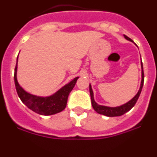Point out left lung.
Listing matches in <instances>:
<instances>
[{"mask_svg": "<svg viewBox=\"0 0 157 157\" xmlns=\"http://www.w3.org/2000/svg\"><path fill=\"white\" fill-rule=\"evenodd\" d=\"M124 37H125L127 40H128V41H131V42H134V41L130 39V38H129L127 36L124 35ZM141 85H140V88L139 90H138V93H137V94L134 96L132 99L130 100L129 101H127V103L123 104V105H120V106L109 107V106H105V105H98V104L95 101V100H94V92H93L92 86H91V84H90V97H91V103H92V106L93 108H94V110L98 112V113H99V114L104 115V116H109V117H114V116H122V115L125 114L126 112H129L130 109H132L133 107L134 106V105L136 104V102H137V101H138L140 94H141L142 87H143L144 71H143V64H142V63H141Z\"/></svg>", "mask_w": 157, "mask_h": 157, "instance_id": "obj_1", "label": "left lung"}]
</instances>
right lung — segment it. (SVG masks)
<instances>
[{
    "mask_svg": "<svg viewBox=\"0 0 157 157\" xmlns=\"http://www.w3.org/2000/svg\"><path fill=\"white\" fill-rule=\"evenodd\" d=\"M16 62L17 63L15 68L14 80H15L16 91L22 102L30 110L41 116H51L62 112L66 108L69 94L73 90L78 78L79 77L75 78L74 79L69 82L67 84L63 86L59 90L50 96L41 97V96L34 95L27 92L18 82V57Z\"/></svg>",
    "mask_w": 157,
    "mask_h": 157,
    "instance_id": "obj_1",
    "label": "right lung"
}]
</instances>
